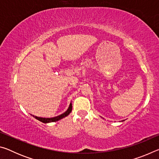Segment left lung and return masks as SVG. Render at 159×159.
<instances>
[{
	"label": "left lung",
	"mask_w": 159,
	"mask_h": 159,
	"mask_svg": "<svg viewBox=\"0 0 159 159\" xmlns=\"http://www.w3.org/2000/svg\"><path fill=\"white\" fill-rule=\"evenodd\" d=\"M122 121H123V120H122Z\"/></svg>",
	"instance_id": "8db88e82"
}]
</instances>
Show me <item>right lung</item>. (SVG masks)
Masks as SVG:
<instances>
[{
    "instance_id": "right-lung-1",
    "label": "right lung",
    "mask_w": 159,
    "mask_h": 159,
    "mask_svg": "<svg viewBox=\"0 0 159 159\" xmlns=\"http://www.w3.org/2000/svg\"><path fill=\"white\" fill-rule=\"evenodd\" d=\"M71 111H72V104L71 102V103H70V105L68 109H67L65 112L63 113L62 114H61L60 116H55V117H53V118H41V117L36 116H33L35 118H36L37 120H40V121H41V122L44 123H50V122H56V121H57V120L61 119V118L67 116H68L70 114V113L71 112Z\"/></svg>"
}]
</instances>
